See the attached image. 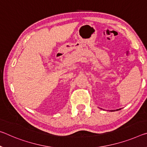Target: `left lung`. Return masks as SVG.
<instances>
[{
  "label": "left lung",
  "mask_w": 147,
  "mask_h": 147,
  "mask_svg": "<svg viewBox=\"0 0 147 147\" xmlns=\"http://www.w3.org/2000/svg\"><path fill=\"white\" fill-rule=\"evenodd\" d=\"M119 110H120V109H119ZM118 111V110H117Z\"/></svg>",
  "instance_id": "1"
}]
</instances>
